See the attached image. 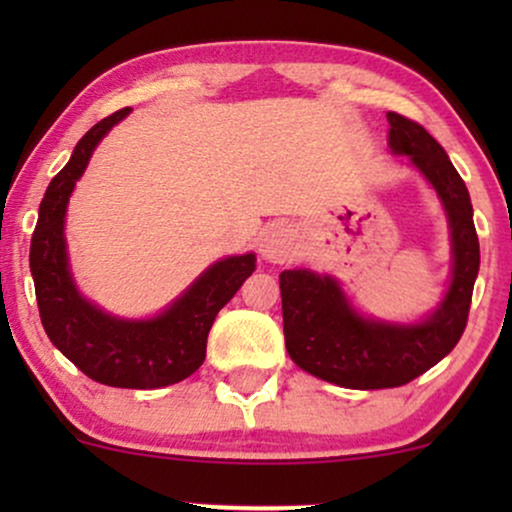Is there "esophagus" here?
Returning a JSON list of instances; mask_svg holds the SVG:
<instances>
[{"label":"esophagus","instance_id":"34e87169","mask_svg":"<svg viewBox=\"0 0 512 512\" xmlns=\"http://www.w3.org/2000/svg\"><path fill=\"white\" fill-rule=\"evenodd\" d=\"M298 231L291 223H274L260 238V252L267 262L272 264H284L286 260L298 255Z\"/></svg>","mask_w":512,"mask_h":512}]
</instances>
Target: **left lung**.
I'll list each match as a JSON object with an SVG mask.
<instances>
[{
  "label": "left lung",
  "instance_id": "obj_1",
  "mask_svg": "<svg viewBox=\"0 0 512 512\" xmlns=\"http://www.w3.org/2000/svg\"><path fill=\"white\" fill-rule=\"evenodd\" d=\"M387 146L433 187L450 228L452 267L443 298L416 322L363 315L332 274L286 269L279 274L284 339L305 373L349 390L407 385L436 366L460 342L479 274V238L472 199L448 154L424 127L387 113Z\"/></svg>",
  "mask_w": 512,
  "mask_h": 512
}]
</instances>
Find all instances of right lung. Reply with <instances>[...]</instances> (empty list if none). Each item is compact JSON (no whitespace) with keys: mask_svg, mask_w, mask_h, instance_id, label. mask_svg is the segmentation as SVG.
Returning <instances> with one entry per match:
<instances>
[{"mask_svg":"<svg viewBox=\"0 0 512 512\" xmlns=\"http://www.w3.org/2000/svg\"><path fill=\"white\" fill-rule=\"evenodd\" d=\"M129 115L122 108L93 125L52 178L31 238V274L50 342L96 383L156 390L190 378L207 356L214 317L255 272V252L214 262L158 315L132 320L88 301L69 267L67 204L105 134Z\"/></svg>","mask_w":512,"mask_h":512,"instance_id":"right-lung-1","label":"right lung"}]
</instances>
